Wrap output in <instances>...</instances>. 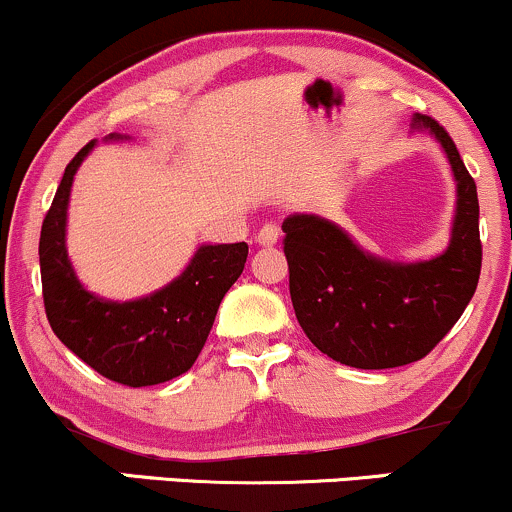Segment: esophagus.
<instances>
[{"label":"esophagus","instance_id":"obj_1","mask_svg":"<svg viewBox=\"0 0 512 512\" xmlns=\"http://www.w3.org/2000/svg\"><path fill=\"white\" fill-rule=\"evenodd\" d=\"M255 240L260 245H264V248H272V245H276V240H279V226H276L274 221L264 223L260 231H257Z\"/></svg>","mask_w":512,"mask_h":512}]
</instances>
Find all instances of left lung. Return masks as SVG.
<instances>
[{
  "mask_svg": "<svg viewBox=\"0 0 512 512\" xmlns=\"http://www.w3.org/2000/svg\"><path fill=\"white\" fill-rule=\"evenodd\" d=\"M411 132L431 134L443 146L455 178V216L440 255L392 262L317 214H291L281 223L298 322L322 354L351 368H397L424 358L460 320L479 284L477 185L436 120L416 113Z\"/></svg>",
  "mask_w": 512,
  "mask_h": 512,
  "instance_id": "left-lung-1",
  "label": "left lung"
}]
</instances>
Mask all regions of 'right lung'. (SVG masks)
I'll list each match as a JSON object with an SVG mask.
<instances>
[{"instance_id": "right-lung-1", "label": "right lung", "mask_w": 512, "mask_h": 512, "mask_svg": "<svg viewBox=\"0 0 512 512\" xmlns=\"http://www.w3.org/2000/svg\"><path fill=\"white\" fill-rule=\"evenodd\" d=\"M125 134H108L120 142ZM88 142L64 168L40 231V279L52 332L93 370L120 385L146 387L187 373L214 325L219 303L243 274L248 243L199 245L190 264L163 286L134 301L96 296L76 276L67 255V209L72 182Z\"/></svg>"}]
</instances>
